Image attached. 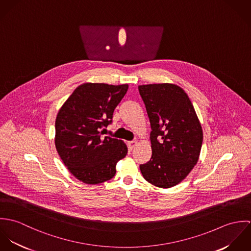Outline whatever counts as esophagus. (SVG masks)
<instances>
[{"mask_svg": "<svg viewBox=\"0 0 251 251\" xmlns=\"http://www.w3.org/2000/svg\"><path fill=\"white\" fill-rule=\"evenodd\" d=\"M137 144H138L137 141H130V142H128V146H129V148L132 150Z\"/></svg>", "mask_w": 251, "mask_h": 251, "instance_id": "34e87169", "label": "esophagus"}]
</instances>
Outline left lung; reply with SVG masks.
Masks as SVG:
<instances>
[{
	"instance_id": "8db88e82",
	"label": "left lung",
	"mask_w": 251,
	"mask_h": 251,
	"mask_svg": "<svg viewBox=\"0 0 251 251\" xmlns=\"http://www.w3.org/2000/svg\"><path fill=\"white\" fill-rule=\"evenodd\" d=\"M151 123V157L140 165L144 179L168 188L179 183L200 155L203 130L186 93L175 84L138 87Z\"/></svg>"
}]
</instances>
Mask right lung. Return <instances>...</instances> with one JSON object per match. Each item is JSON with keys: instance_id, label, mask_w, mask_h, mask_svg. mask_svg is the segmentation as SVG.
<instances>
[{"instance_id": "1", "label": "right lung", "mask_w": 251, "mask_h": 251, "mask_svg": "<svg viewBox=\"0 0 251 251\" xmlns=\"http://www.w3.org/2000/svg\"><path fill=\"white\" fill-rule=\"evenodd\" d=\"M127 84L84 83L66 100L55 122L57 151L76 179L98 184L116 174L117 162L127 153L122 140L102 137Z\"/></svg>"}]
</instances>
